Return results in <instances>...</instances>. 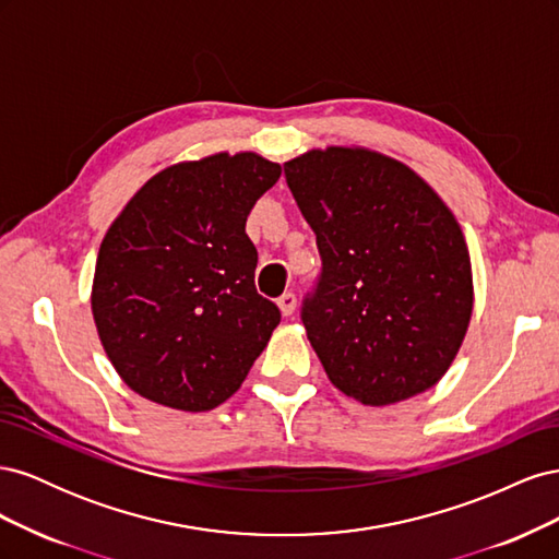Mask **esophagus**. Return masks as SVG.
I'll return each instance as SVG.
<instances>
[{
    "label": "esophagus",
    "instance_id": "esophagus-1",
    "mask_svg": "<svg viewBox=\"0 0 559 559\" xmlns=\"http://www.w3.org/2000/svg\"><path fill=\"white\" fill-rule=\"evenodd\" d=\"M277 308H280V312H282L284 317H292L294 310H296V296H294L292 292L282 294V296L277 298Z\"/></svg>",
    "mask_w": 559,
    "mask_h": 559
}]
</instances>
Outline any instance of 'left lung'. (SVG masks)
Returning a JSON list of instances; mask_svg holds the SVG:
<instances>
[{
	"mask_svg": "<svg viewBox=\"0 0 559 559\" xmlns=\"http://www.w3.org/2000/svg\"><path fill=\"white\" fill-rule=\"evenodd\" d=\"M284 175L324 263L302 324L329 380L364 405L427 392L473 314L454 214L408 165L366 146L310 148Z\"/></svg>",
	"mask_w": 559,
	"mask_h": 559,
	"instance_id": "left-lung-1",
	"label": "left lung"
}]
</instances>
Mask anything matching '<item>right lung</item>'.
<instances>
[{"mask_svg": "<svg viewBox=\"0 0 559 559\" xmlns=\"http://www.w3.org/2000/svg\"><path fill=\"white\" fill-rule=\"evenodd\" d=\"M282 165L253 151L181 160L151 177L97 251L91 310L111 366L148 401L205 413L242 386L280 324L257 294L245 233Z\"/></svg>", "mask_w": 559, "mask_h": 559, "instance_id": "add662e5", "label": "right lung"}]
</instances>
